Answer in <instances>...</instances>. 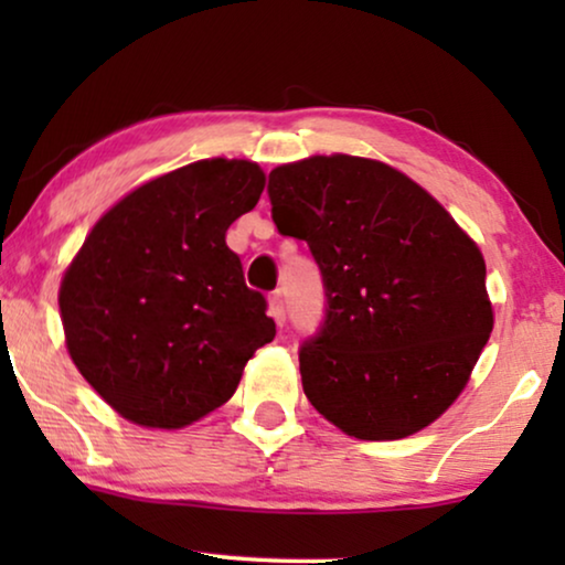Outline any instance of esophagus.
<instances>
[{
  "instance_id": "34e87169",
  "label": "esophagus",
  "mask_w": 565,
  "mask_h": 565,
  "mask_svg": "<svg viewBox=\"0 0 565 565\" xmlns=\"http://www.w3.org/2000/svg\"><path fill=\"white\" fill-rule=\"evenodd\" d=\"M267 311H269V316H273V319L277 321V327H282V323H285V300H282V292H280V290L269 296Z\"/></svg>"
}]
</instances>
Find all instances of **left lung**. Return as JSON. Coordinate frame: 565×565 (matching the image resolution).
I'll use <instances>...</instances> for the list:
<instances>
[{
  "mask_svg": "<svg viewBox=\"0 0 565 565\" xmlns=\"http://www.w3.org/2000/svg\"><path fill=\"white\" fill-rule=\"evenodd\" d=\"M275 226L303 238L327 288L300 347L311 406L344 435L401 439L455 404L493 329L478 244L422 184L331 153L269 172Z\"/></svg>",
  "mask_w": 565,
  "mask_h": 565,
  "instance_id": "1",
  "label": "left lung"
}]
</instances>
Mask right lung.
I'll return each instance as SVG.
<instances>
[{
  "instance_id": "1",
  "label": "right lung",
  "mask_w": 565,
  "mask_h": 565,
  "mask_svg": "<svg viewBox=\"0 0 565 565\" xmlns=\"http://www.w3.org/2000/svg\"><path fill=\"white\" fill-rule=\"evenodd\" d=\"M265 190L249 159H200L138 184L84 238L58 288L68 358L113 412L182 429L234 396L275 339L226 231Z\"/></svg>"
}]
</instances>
